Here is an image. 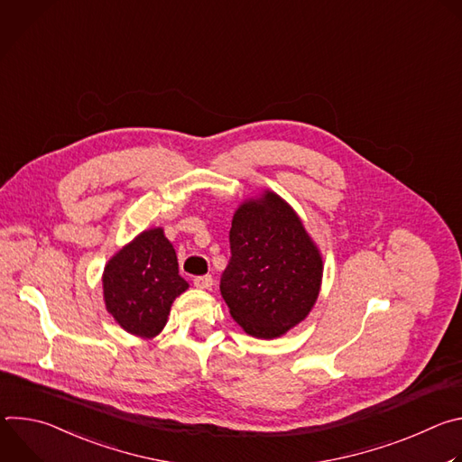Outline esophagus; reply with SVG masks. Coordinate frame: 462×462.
<instances>
[{
	"mask_svg": "<svg viewBox=\"0 0 462 462\" xmlns=\"http://www.w3.org/2000/svg\"><path fill=\"white\" fill-rule=\"evenodd\" d=\"M193 283H195V287H199V289H205V291H208V289H212V285H214V280H212V276H197L195 280H193Z\"/></svg>",
	"mask_w": 462,
	"mask_h": 462,
	"instance_id": "34e87169",
	"label": "esophagus"
}]
</instances>
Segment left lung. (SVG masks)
Listing matches in <instances>:
<instances>
[{"label":"left lung","instance_id":"1","mask_svg":"<svg viewBox=\"0 0 462 462\" xmlns=\"http://www.w3.org/2000/svg\"><path fill=\"white\" fill-rule=\"evenodd\" d=\"M221 294L245 333L285 335L318 300L323 261L296 212L274 191L245 201L230 228Z\"/></svg>","mask_w":462,"mask_h":462}]
</instances>
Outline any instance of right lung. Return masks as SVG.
<instances>
[{"label": "right lung", "instance_id": "1", "mask_svg": "<svg viewBox=\"0 0 462 462\" xmlns=\"http://www.w3.org/2000/svg\"><path fill=\"white\" fill-rule=\"evenodd\" d=\"M102 285L107 312L124 331L141 338L162 331L173 300L188 289L162 228L144 230L120 248L107 261Z\"/></svg>", "mask_w": 462, "mask_h": 462}]
</instances>
